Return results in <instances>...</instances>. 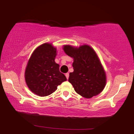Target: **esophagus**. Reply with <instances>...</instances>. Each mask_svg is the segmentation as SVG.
I'll return each instance as SVG.
<instances>
[{
  "label": "esophagus",
  "mask_w": 134,
  "mask_h": 134,
  "mask_svg": "<svg viewBox=\"0 0 134 134\" xmlns=\"http://www.w3.org/2000/svg\"><path fill=\"white\" fill-rule=\"evenodd\" d=\"M65 77H66V78H67V79H69V73H66L65 74Z\"/></svg>",
  "instance_id": "obj_1"
}]
</instances>
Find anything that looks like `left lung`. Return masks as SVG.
Wrapping results in <instances>:
<instances>
[{
	"instance_id": "obj_1",
	"label": "left lung",
	"mask_w": 134,
	"mask_h": 134,
	"mask_svg": "<svg viewBox=\"0 0 134 134\" xmlns=\"http://www.w3.org/2000/svg\"><path fill=\"white\" fill-rule=\"evenodd\" d=\"M63 50L73 58L74 72L69 74V82L77 94L91 98L103 91L107 76L100 60L94 50L88 44L79 47L65 44Z\"/></svg>"
}]
</instances>
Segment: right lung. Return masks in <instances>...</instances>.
I'll list each match as a JSON object with an SVG mask.
<instances>
[{"instance_id":"obj_1","label":"right lung","mask_w":134,"mask_h":134,"mask_svg":"<svg viewBox=\"0 0 134 134\" xmlns=\"http://www.w3.org/2000/svg\"><path fill=\"white\" fill-rule=\"evenodd\" d=\"M57 52L52 43H44L34 50L27 62L24 72L27 87L35 94H51L67 78L59 70L55 62Z\"/></svg>"}]
</instances>
